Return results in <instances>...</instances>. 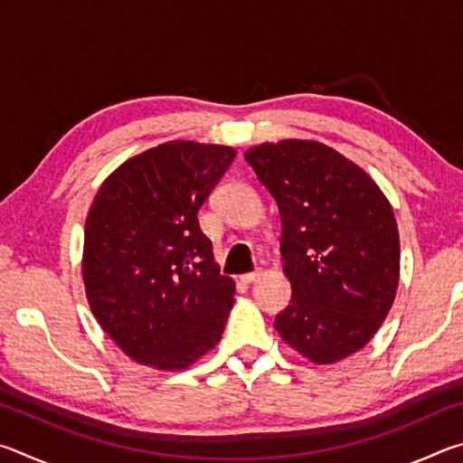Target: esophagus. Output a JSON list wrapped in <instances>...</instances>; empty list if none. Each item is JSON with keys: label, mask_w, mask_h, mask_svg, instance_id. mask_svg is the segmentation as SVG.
Masks as SVG:
<instances>
[{"label": "esophagus", "mask_w": 463, "mask_h": 463, "mask_svg": "<svg viewBox=\"0 0 463 463\" xmlns=\"http://www.w3.org/2000/svg\"><path fill=\"white\" fill-rule=\"evenodd\" d=\"M260 278H261V271H260V269L249 271V273H242V276H241V279L245 281V284H253V281H257Z\"/></svg>", "instance_id": "esophagus-1"}]
</instances>
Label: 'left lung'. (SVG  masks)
I'll list each match as a JSON object with an SVG mask.
<instances>
[{"label":"left lung","mask_w":463,"mask_h":463,"mask_svg":"<svg viewBox=\"0 0 463 463\" xmlns=\"http://www.w3.org/2000/svg\"><path fill=\"white\" fill-rule=\"evenodd\" d=\"M281 216V260L292 300L276 331L315 364L367 345L394 302L401 241L373 179L315 140L263 143L245 153Z\"/></svg>","instance_id":"obj_1"}]
</instances>
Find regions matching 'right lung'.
Wrapping results in <instances>:
<instances>
[{
    "instance_id": "add662e5",
    "label": "right lung",
    "mask_w": 463,
    "mask_h": 463,
    "mask_svg": "<svg viewBox=\"0 0 463 463\" xmlns=\"http://www.w3.org/2000/svg\"><path fill=\"white\" fill-rule=\"evenodd\" d=\"M234 156L231 146L171 140L122 163L91 203L85 294L138 364L185 370L221 339L234 281L221 276L198 213Z\"/></svg>"
}]
</instances>
